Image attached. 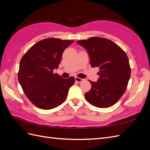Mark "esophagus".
<instances>
[{
	"instance_id": "1",
	"label": "esophagus",
	"mask_w": 150,
	"mask_h": 150,
	"mask_svg": "<svg viewBox=\"0 0 150 150\" xmlns=\"http://www.w3.org/2000/svg\"><path fill=\"white\" fill-rule=\"evenodd\" d=\"M75 80H76V82H78V83H81V82H82V81H84L83 79L79 78H78V77H76V78H75Z\"/></svg>"
}]
</instances>
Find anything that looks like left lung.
<instances>
[{
	"mask_svg": "<svg viewBox=\"0 0 150 150\" xmlns=\"http://www.w3.org/2000/svg\"><path fill=\"white\" fill-rule=\"evenodd\" d=\"M76 42L88 51L91 66L99 69L97 82L89 81L91 89L84 95L86 100L101 108L114 105L125 93L130 78L131 68L126 54L107 39L93 37Z\"/></svg>",
	"mask_w": 150,
	"mask_h": 150,
	"instance_id": "8db88e82",
	"label": "left lung"
}]
</instances>
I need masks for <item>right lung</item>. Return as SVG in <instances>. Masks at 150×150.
<instances>
[{"label": "right lung", "mask_w": 150, "mask_h": 150, "mask_svg": "<svg viewBox=\"0 0 150 150\" xmlns=\"http://www.w3.org/2000/svg\"><path fill=\"white\" fill-rule=\"evenodd\" d=\"M74 42L48 38L32 46L22 57L18 80L26 96L34 106L51 110L64 103L68 91L75 82L74 77L63 79L57 69L64 50Z\"/></svg>", "instance_id": "obj_1"}]
</instances>
